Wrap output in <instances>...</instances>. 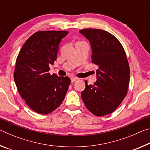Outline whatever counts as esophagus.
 <instances>
[{
  "mask_svg": "<svg viewBox=\"0 0 150 150\" xmlns=\"http://www.w3.org/2000/svg\"><path fill=\"white\" fill-rule=\"evenodd\" d=\"M77 80H79V78H77V77H73L71 78V82H75V81H77Z\"/></svg>",
  "mask_w": 150,
  "mask_h": 150,
  "instance_id": "34e87169",
  "label": "esophagus"
}]
</instances>
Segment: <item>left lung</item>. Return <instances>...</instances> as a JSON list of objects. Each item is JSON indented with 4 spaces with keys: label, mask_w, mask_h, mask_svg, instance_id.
I'll list each match as a JSON object with an SVG mask.
<instances>
[{
    "label": "left lung",
    "mask_w": 150,
    "mask_h": 150,
    "mask_svg": "<svg viewBox=\"0 0 150 150\" xmlns=\"http://www.w3.org/2000/svg\"><path fill=\"white\" fill-rule=\"evenodd\" d=\"M89 40L92 63L98 66L97 81L81 92L86 107L94 115L103 116L115 111L125 98L130 82V67L121 43L108 32L100 29L80 30Z\"/></svg>",
    "instance_id": "8db88e82"
}]
</instances>
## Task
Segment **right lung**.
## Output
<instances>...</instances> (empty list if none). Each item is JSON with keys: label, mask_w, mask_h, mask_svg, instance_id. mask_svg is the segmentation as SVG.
<instances>
[{"label": "right lung", "mask_w": 150, "mask_h": 150, "mask_svg": "<svg viewBox=\"0 0 150 150\" xmlns=\"http://www.w3.org/2000/svg\"><path fill=\"white\" fill-rule=\"evenodd\" d=\"M67 31H39L28 39L16 58L14 79L18 91L35 112L47 115L59 107L71 83L69 77L50 75L59 44Z\"/></svg>", "instance_id": "1"}]
</instances>
